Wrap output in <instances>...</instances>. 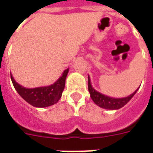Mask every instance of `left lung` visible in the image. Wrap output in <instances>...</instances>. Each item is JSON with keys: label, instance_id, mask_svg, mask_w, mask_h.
Wrapping results in <instances>:
<instances>
[{"label": "left lung", "instance_id": "1", "mask_svg": "<svg viewBox=\"0 0 153 153\" xmlns=\"http://www.w3.org/2000/svg\"><path fill=\"white\" fill-rule=\"evenodd\" d=\"M138 89L131 95H130L128 97H124V98H112V97H107V96L103 95V94L96 91L91 87V80L88 76V91L90 92L91 100H93L96 105L100 106V108H105V109H113L114 110V109L121 108L130 101V100L134 97V94L136 93Z\"/></svg>", "mask_w": 153, "mask_h": 153}]
</instances>
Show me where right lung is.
<instances>
[{
  "label": "right lung",
  "mask_w": 153,
  "mask_h": 153,
  "mask_svg": "<svg viewBox=\"0 0 153 153\" xmlns=\"http://www.w3.org/2000/svg\"><path fill=\"white\" fill-rule=\"evenodd\" d=\"M68 71L69 69L65 70L62 76L53 84L36 88H24L14 80L12 74H10V78L15 90L27 102L34 107L44 108L56 104L62 97Z\"/></svg>",
  "instance_id": "obj_1"
}]
</instances>
